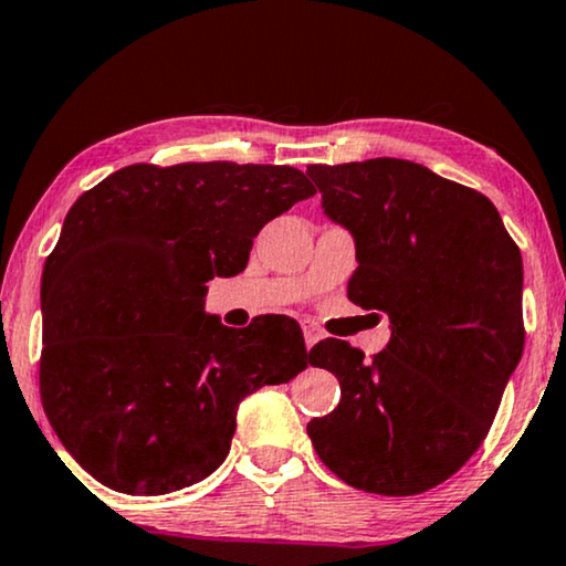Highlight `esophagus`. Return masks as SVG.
<instances>
[{
    "label": "esophagus",
    "mask_w": 566,
    "mask_h": 566,
    "mask_svg": "<svg viewBox=\"0 0 566 566\" xmlns=\"http://www.w3.org/2000/svg\"><path fill=\"white\" fill-rule=\"evenodd\" d=\"M302 332H304V345H307V349L315 347V345L319 343V339L325 337V335H322V329L312 325V322H304V325H302Z\"/></svg>",
    "instance_id": "1"
}]
</instances>
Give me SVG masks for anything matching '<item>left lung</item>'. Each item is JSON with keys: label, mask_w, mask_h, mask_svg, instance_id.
<instances>
[{"label": "left lung", "mask_w": 566, "mask_h": 566, "mask_svg": "<svg viewBox=\"0 0 566 566\" xmlns=\"http://www.w3.org/2000/svg\"><path fill=\"white\" fill-rule=\"evenodd\" d=\"M307 176L355 241L347 297L390 319L373 363L345 339L312 347V365L343 390L329 416L310 420L312 446L349 486L423 493L476 453L522 360V251L486 196L412 160Z\"/></svg>", "instance_id": "obj_1"}]
</instances>
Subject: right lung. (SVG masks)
<instances>
[{
    "mask_svg": "<svg viewBox=\"0 0 566 566\" xmlns=\"http://www.w3.org/2000/svg\"><path fill=\"white\" fill-rule=\"evenodd\" d=\"M312 193L292 166L213 160L120 168L73 203L42 272L40 396L90 476L140 496L203 481L239 402L312 363L290 317L234 329L203 310L206 282L244 272L264 223Z\"/></svg>",
    "mask_w": 566,
    "mask_h": 566,
    "instance_id": "1",
    "label": "right lung"
}]
</instances>
